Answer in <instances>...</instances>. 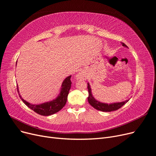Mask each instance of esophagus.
<instances>
[{
  "label": "esophagus",
  "instance_id": "obj_1",
  "mask_svg": "<svg viewBox=\"0 0 156 156\" xmlns=\"http://www.w3.org/2000/svg\"><path fill=\"white\" fill-rule=\"evenodd\" d=\"M85 78V74H83V73L81 72V73H79L77 75H76V78L77 80H83Z\"/></svg>",
  "mask_w": 156,
  "mask_h": 156
}]
</instances>
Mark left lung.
Masks as SVG:
<instances>
[{
	"label": "left lung",
	"mask_w": 156,
	"mask_h": 156,
	"mask_svg": "<svg viewBox=\"0 0 156 156\" xmlns=\"http://www.w3.org/2000/svg\"><path fill=\"white\" fill-rule=\"evenodd\" d=\"M122 45L125 48H128L124 43H122ZM87 88H88V92H89V96H88V101L89 104L93 106L96 110L101 111L103 112H111L114 111H116L119 108L123 106L126 103H127L129 101V100H126L124 101L121 102H116V103H103L101 101H98L95 99V98L93 96V93H92V90L89 83H87Z\"/></svg>",
	"instance_id": "obj_1"
}]
</instances>
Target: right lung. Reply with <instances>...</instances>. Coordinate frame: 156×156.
I'll return each instance as SVG.
<instances>
[{
  "instance_id": "add662e5",
  "label": "right lung",
  "mask_w": 156,
  "mask_h": 156,
  "mask_svg": "<svg viewBox=\"0 0 156 156\" xmlns=\"http://www.w3.org/2000/svg\"><path fill=\"white\" fill-rule=\"evenodd\" d=\"M71 75L67 76L66 78H65L64 80H63L62 83L60 93L55 99L49 101L41 103V104H31V103H29L23 99L19 93L18 85H17V90H18V93L22 101L24 102L29 108H30L31 110H33V111L37 112L38 114L42 115V116H50L51 114H55L60 111L61 109L65 106L67 102L69 92L71 87L72 83L71 82Z\"/></svg>"
}]
</instances>
